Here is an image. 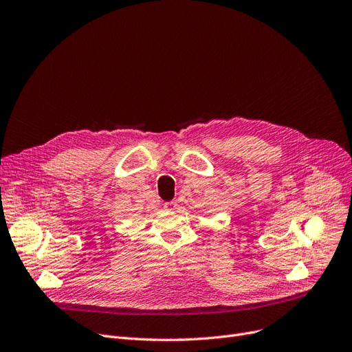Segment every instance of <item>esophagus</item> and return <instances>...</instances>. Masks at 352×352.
Listing matches in <instances>:
<instances>
[{"instance_id":"obj_1","label":"esophagus","mask_w":352,"mask_h":352,"mask_svg":"<svg viewBox=\"0 0 352 352\" xmlns=\"http://www.w3.org/2000/svg\"><path fill=\"white\" fill-rule=\"evenodd\" d=\"M176 208H177V204L173 202V200H172V202H166V204H164V209H166V210H175Z\"/></svg>"}]
</instances>
